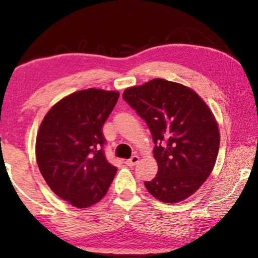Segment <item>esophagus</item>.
Segmentation results:
<instances>
[{
  "mask_svg": "<svg viewBox=\"0 0 258 258\" xmlns=\"http://www.w3.org/2000/svg\"><path fill=\"white\" fill-rule=\"evenodd\" d=\"M139 160H140V157L137 156V155H134V156L132 157V158H129V160H126L124 163L126 164V165H129V167H134V165L135 164H137V162H139Z\"/></svg>",
  "mask_w": 258,
  "mask_h": 258,
  "instance_id": "esophagus-1",
  "label": "esophagus"
}]
</instances>
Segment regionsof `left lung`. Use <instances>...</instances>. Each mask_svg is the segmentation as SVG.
<instances>
[{
  "mask_svg": "<svg viewBox=\"0 0 258 258\" xmlns=\"http://www.w3.org/2000/svg\"><path fill=\"white\" fill-rule=\"evenodd\" d=\"M123 100L149 126L156 177L144 182L164 203L188 199L213 171L220 133L213 112L195 91L179 83L155 79L124 90Z\"/></svg>",
  "mask_w": 258,
  "mask_h": 258,
  "instance_id": "obj_1",
  "label": "left lung"
}]
</instances>
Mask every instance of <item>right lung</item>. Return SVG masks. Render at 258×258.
<instances>
[{"label": "right lung", "instance_id": "right-lung-1", "mask_svg": "<svg viewBox=\"0 0 258 258\" xmlns=\"http://www.w3.org/2000/svg\"><path fill=\"white\" fill-rule=\"evenodd\" d=\"M117 91H76L44 116L36 139V160L47 184L59 199L88 208L107 194L117 168L105 158L104 122Z\"/></svg>", "mask_w": 258, "mask_h": 258}]
</instances>
